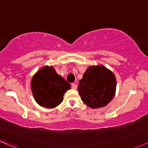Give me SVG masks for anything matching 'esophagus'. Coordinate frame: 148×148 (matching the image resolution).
Here are the masks:
<instances>
[{"instance_id": "1", "label": "esophagus", "mask_w": 148, "mask_h": 148, "mask_svg": "<svg viewBox=\"0 0 148 148\" xmlns=\"http://www.w3.org/2000/svg\"><path fill=\"white\" fill-rule=\"evenodd\" d=\"M71 86H72V88L73 89H76V88H77V85L75 83H72Z\"/></svg>"}]
</instances>
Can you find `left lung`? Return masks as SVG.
Returning a JSON list of instances; mask_svg holds the SVG:
<instances>
[{
  "label": "left lung",
  "instance_id": "1",
  "mask_svg": "<svg viewBox=\"0 0 148 148\" xmlns=\"http://www.w3.org/2000/svg\"><path fill=\"white\" fill-rule=\"evenodd\" d=\"M115 75L103 65L89 67L78 86L82 101L92 108L105 106L115 96Z\"/></svg>",
  "mask_w": 148,
  "mask_h": 148
}]
</instances>
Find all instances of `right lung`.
Instances as JSON below:
<instances>
[{"instance_id": "1", "label": "right lung", "mask_w": 148, "mask_h": 148, "mask_svg": "<svg viewBox=\"0 0 148 148\" xmlns=\"http://www.w3.org/2000/svg\"><path fill=\"white\" fill-rule=\"evenodd\" d=\"M31 85L35 101L40 106L49 108L60 104L64 93L71 89L70 84L59 76L53 67L48 66L35 74Z\"/></svg>"}]
</instances>
